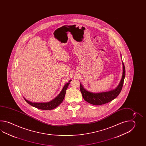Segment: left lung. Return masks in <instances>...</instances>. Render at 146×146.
Returning <instances> with one entry per match:
<instances>
[{
  "label": "left lung",
  "mask_w": 146,
  "mask_h": 146,
  "mask_svg": "<svg viewBox=\"0 0 146 146\" xmlns=\"http://www.w3.org/2000/svg\"><path fill=\"white\" fill-rule=\"evenodd\" d=\"M123 65V74L121 80L118 86L114 89L106 92H102L99 93H93L85 89L82 85L80 84V89L84 99L91 104L94 106H100L112 101L118 96L121 91L123 85L124 84V79L125 77V68L124 63L122 61Z\"/></svg>",
  "instance_id": "1"
}]
</instances>
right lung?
Returning <instances> with one entry per match:
<instances>
[{
    "instance_id": "1",
    "label": "right lung",
    "mask_w": 146,
    "mask_h": 146,
    "mask_svg": "<svg viewBox=\"0 0 146 146\" xmlns=\"http://www.w3.org/2000/svg\"><path fill=\"white\" fill-rule=\"evenodd\" d=\"M72 80L69 81L68 83L66 84L59 94L56 96L55 98H54V99L51 100L49 102H32L31 101H28V100L25 99V98H24V99L29 104L37 108V109L43 110H53V109L56 108V107H57L63 101V100L65 96L66 91L67 89V88L68 87L69 84H70V82Z\"/></svg>"
}]
</instances>
